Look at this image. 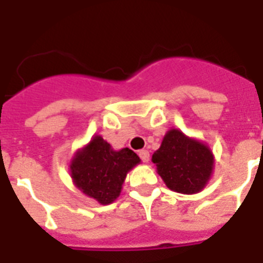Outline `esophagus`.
<instances>
[{"label":"esophagus","instance_id":"obj_1","mask_svg":"<svg viewBox=\"0 0 263 263\" xmlns=\"http://www.w3.org/2000/svg\"><path fill=\"white\" fill-rule=\"evenodd\" d=\"M139 158L142 159L143 163H147L148 160H150V153L147 152V150H141V152L138 153Z\"/></svg>","mask_w":263,"mask_h":263}]
</instances>
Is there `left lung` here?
I'll return each mask as SVG.
<instances>
[{
	"label": "left lung",
	"mask_w": 263,
	"mask_h": 263,
	"mask_svg": "<svg viewBox=\"0 0 263 263\" xmlns=\"http://www.w3.org/2000/svg\"><path fill=\"white\" fill-rule=\"evenodd\" d=\"M157 173L171 191L194 195L208 184L215 167V157L206 143L170 129L160 147L153 154Z\"/></svg>",
	"instance_id": "8db88e82"
}]
</instances>
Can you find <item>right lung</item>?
<instances>
[{
  "label": "right lung",
  "mask_w": 263,
  "mask_h": 263,
  "mask_svg": "<svg viewBox=\"0 0 263 263\" xmlns=\"http://www.w3.org/2000/svg\"><path fill=\"white\" fill-rule=\"evenodd\" d=\"M139 163L133 150H115L103 137L95 136L73 154L69 175L85 196L108 205L120 196L127 173Z\"/></svg>",
  "instance_id": "1"
}]
</instances>
